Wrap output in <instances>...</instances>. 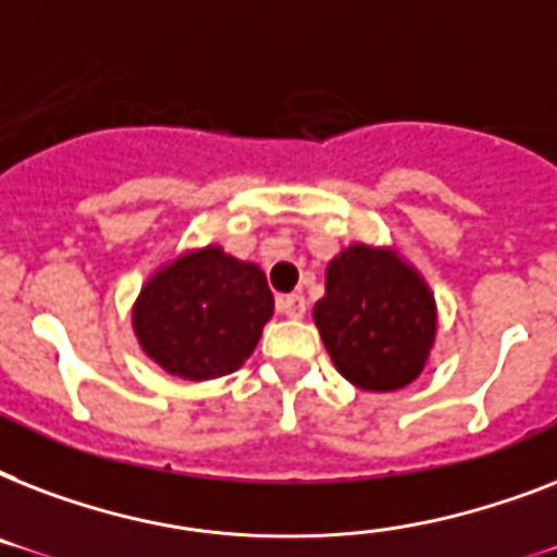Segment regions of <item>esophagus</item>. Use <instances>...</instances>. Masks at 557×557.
<instances>
[{
  "label": "esophagus",
  "mask_w": 557,
  "mask_h": 557,
  "mask_svg": "<svg viewBox=\"0 0 557 557\" xmlns=\"http://www.w3.org/2000/svg\"><path fill=\"white\" fill-rule=\"evenodd\" d=\"M277 309L292 321H300L306 318V297L304 295H283L277 300Z\"/></svg>",
  "instance_id": "obj_1"
}]
</instances>
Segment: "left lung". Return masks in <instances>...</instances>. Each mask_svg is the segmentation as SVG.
Returning <instances> with one entry per match:
<instances>
[{"instance_id":"left-lung-1","label":"left lung","mask_w":557,"mask_h":557,"mask_svg":"<svg viewBox=\"0 0 557 557\" xmlns=\"http://www.w3.org/2000/svg\"><path fill=\"white\" fill-rule=\"evenodd\" d=\"M312 318L335 370L370 393L413 384L440 330L428 280L396 245L341 248L326 265V292Z\"/></svg>"}]
</instances>
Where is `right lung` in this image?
<instances>
[{
    "label": "right lung",
    "instance_id": "add662e5",
    "mask_svg": "<svg viewBox=\"0 0 557 557\" xmlns=\"http://www.w3.org/2000/svg\"><path fill=\"white\" fill-rule=\"evenodd\" d=\"M271 314L274 297L260 265L210 243L150 271L133 304V332L164 372L213 381L251 358Z\"/></svg>",
    "mask_w": 557,
    "mask_h": 557
}]
</instances>
